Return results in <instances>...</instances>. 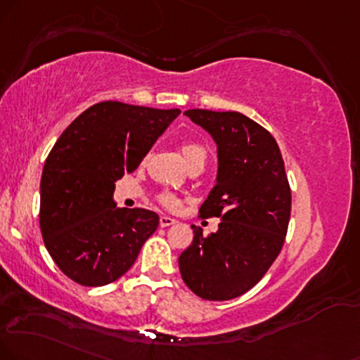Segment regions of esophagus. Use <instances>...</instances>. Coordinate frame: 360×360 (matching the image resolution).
Masks as SVG:
<instances>
[{
    "label": "esophagus",
    "instance_id": "34e87169",
    "mask_svg": "<svg viewBox=\"0 0 360 360\" xmlns=\"http://www.w3.org/2000/svg\"><path fill=\"white\" fill-rule=\"evenodd\" d=\"M175 219H172V217H167V215H163V217H160V227H170V225H173L175 224Z\"/></svg>",
    "mask_w": 360,
    "mask_h": 360
}]
</instances>
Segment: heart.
<instances>
[{"label": "heart", "mask_w": 360, "mask_h": 360, "mask_svg": "<svg viewBox=\"0 0 360 360\" xmlns=\"http://www.w3.org/2000/svg\"><path fill=\"white\" fill-rule=\"evenodd\" d=\"M180 152L184 155L185 162H187L188 167L195 165V163H202V165H205L207 148L202 143H198V141H185V143H181L180 146ZM158 202L165 208H168V210H176L181 203L180 197H176V195L172 192L160 193Z\"/></svg>", "instance_id": "1"}]
</instances>
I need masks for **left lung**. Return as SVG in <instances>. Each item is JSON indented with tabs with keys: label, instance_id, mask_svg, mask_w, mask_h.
I'll return each mask as SVG.
<instances>
[{
	"label": "left lung",
	"instance_id": "left-lung-1",
	"mask_svg": "<svg viewBox=\"0 0 360 360\" xmlns=\"http://www.w3.org/2000/svg\"><path fill=\"white\" fill-rule=\"evenodd\" d=\"M192 122L219 146L217 185L200 217H219L215 233L193 229V242L179 265L187 287L205 300L245 294L281 254L290 220L292 193L277 141L238 112L187 110Z\"/></svg>",
	"mask_w": 360,
	"mask_h": 360
}]
</instances>
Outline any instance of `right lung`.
<instances>
[{
    "label": "right lung",
    "instance_id": "1",
    "mask_svg": "<svg viewBox=\"0 0 360 360\" xmlns=\"http://www.w3.org/2000/svg\"><path fill=\"white\" fill-rule=\"evenodd\" d=\"M180 110L101 101L61 133L41 175L39 229L58 269L85 287L128 272L158 215L117 208L115 181L136 170Z\"/></svg>",
    "mask_w": 360,
    "mask_h": 360
}]
</instances>
